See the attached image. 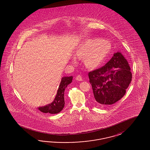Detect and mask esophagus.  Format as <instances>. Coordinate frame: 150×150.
Wrapping results in <instances>:
<instances>
[{
	"label": "esophagus",
	"instance_id": "obj_1",
	"mask_svg": "<svg viewBox=\"0 0 150 150\" xmlns=\"http://www.w3.org/2000/svg\"><path fill=\"white\" fill-rule=\"evenodd\" d=\"M76 80L79 81H81L83 80H82V77L80 75H78L76 77Z\"/></svg>",
	"mask_w": 150,
	"mask_h": 150
}]
</instances>
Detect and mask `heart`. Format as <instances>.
<instances>
[{"mask_svg":"<svg viewBox=\"0 0 150 150\" xmlns=\"http://www.w3.org/2000/svg\"><path fill=\"white\" fill-rule=\"evenodd\" d=\"M110 48L107 41L87 39L77 46L74 55L79 59H83V63L87 68L94 69L104 62Z\"/></svg>","mask_w":150,"mask_h":150,"instance_id":"heart-1","label":"heart"}]
</instances>
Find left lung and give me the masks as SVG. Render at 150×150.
Segmentation results:
<instances>
[{
    "instance_id": "obj_1",
    "label": "left lung",
    "mask_w": 150,
    "mask_h": 150,
    "mask_svg": "<svg viewBox=\"0 0 150 150\" xmlns=\"http://www.w3.org/2000/svg\"><path fill=\"white\" fill-rule=\"evenodd\" d=\"M88 77L96 103L108 106L125 94L132 74L127 59L120 52H117L105 66L88 73Z\"/></svg>"
}]
</instances>
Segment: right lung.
Instances as JSON below:
<instances>
[{"label":"right lung","instance_id":"obj_1","mask_svg":"<svg viewBox=\"0 0 150 150\" xmlns=\"http://www.w3.org/2000/svg\"><path fill=\"white\" fill-rule=\"evenodd\" d=\"M73 80V76H67L63 77L60 83L58 90L57 91V95L55 97L54 100L50 104L47 105L43 107H38L41 112L47 113L57 114L61 112L63 109L65 101H64V91L65 89L68 86L69 84L71 83Z\"/></svg>","mask_w":150,"mask_h":150}]
</instances>
